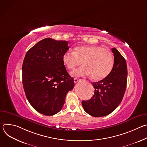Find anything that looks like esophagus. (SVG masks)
Segmentation results:
<instances>
[{
    "label": "esophagus",
    "instance_id": "34e87169",
    "mask_svg": "<svg viewBox=\"0 0 147 147\" xmlns=\"http://www.w3.org/2000/svg\"><path fill=\"white\" fill-rule=\"evenodd\" d=\"M79 81H80V79H79V78H74V82H75V83H76V82H78Z\"/></svg>",
    "mask_w": 147,
    "mask_h": 147
}]
</instances>
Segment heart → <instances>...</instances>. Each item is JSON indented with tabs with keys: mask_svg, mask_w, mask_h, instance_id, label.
Segmentation results:
<instances>
[{
	"mask_svg": "<svg viewBox=\"0 0 147 147\" xmlns=\"http://www.w3.org/2000/svg\"><path fill=\"white\" fill-rule=\"evenodd\" d=\"M62 61L66 67L73 70L80 66L71 74L76 77L91 76V78L100 81L107 77L114 65L112 54L100 46L81 45L74 48V51H66L62 56Z\"/></svg>",
	"mask_w": 147,
	"mask_h": 147,
	"instance_id": "b5f03b06",
	"label": "heart"
}]
</instances>
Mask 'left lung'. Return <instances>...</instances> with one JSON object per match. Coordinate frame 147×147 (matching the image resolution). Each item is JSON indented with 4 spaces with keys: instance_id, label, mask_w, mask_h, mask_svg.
<instances>
[{
    "instance_id": "left-lung-1",
    "label": "left lung",
    "mask_w": 147,
    "mask_h": 147,
    "mask_svg": "<svg viewBox=\"0 0 147 147\" xmlns=\"http://www.w3.org/2000/svg\"><path fill=\"white\" fill-rule=\"evenodd\" d=\"M112 51L114 55L112 70L105 78L92 82L94 94L90 99L82 101L84 109L92 116L102 117L111 113L121 103L126 89V61L115 48Z\"/></svg>"
}]
</instances>
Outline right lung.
<instances>
[{
	"instance_id": "obj_1",
	"label": "right lung",
	"mask_w": 147,
	"mask_h": 147,
	"mask_svg": "<svg viewBox=\"0 0 147 147\" xmlns=\"http://www.w3.org/2000/svg\"><path fill=\"white\" fill-rule=\"evenodd\" d=\"M66 40L47 38L29 49L24 59L23 84L32 108L46 116L57 113L65 102L66 94L74 87L62 56L69 50Z\"/></svg>"
}]
</instances>
